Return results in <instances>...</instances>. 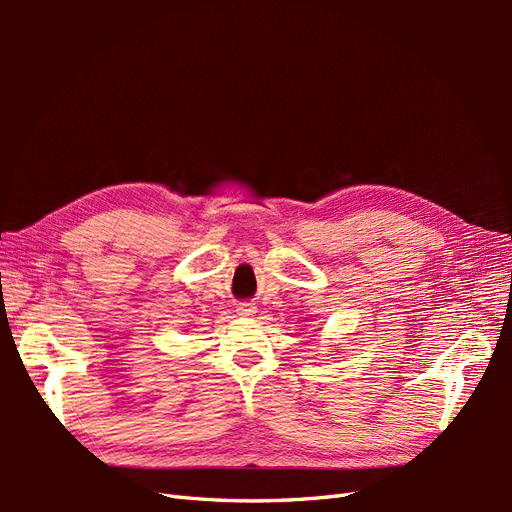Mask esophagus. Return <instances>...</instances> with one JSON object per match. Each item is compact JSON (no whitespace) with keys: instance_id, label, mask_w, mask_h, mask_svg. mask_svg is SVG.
<instances>
[{"instance_id":"34e87169","label":"esophagus","mask_w":512,"mask_h":512,"mask_svg":"<svg viewBox=\"0 0 512 512\" xmlns=\"http://www.w3.org/2000/svg\"><path fill=\"white\" fill-rule=\"evenodd\" d=\"M256 312H258V307L254 303H239V307H237V314L241 318H252Z\"/></svg>"}]
</instances>
